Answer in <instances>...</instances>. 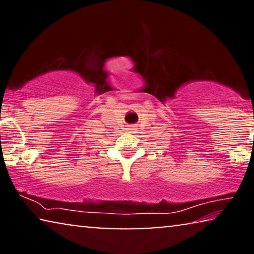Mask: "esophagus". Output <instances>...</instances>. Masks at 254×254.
<instances>
[{
	"label": "esophagus",
	"mask_w": 254,
	"mask_h": 254,
	"mask_svg": "<svg viewBox=\"0 0 254 254\" xmlns=\"http://www.w3.org/2000/svg\"><path fill=\"white\" fill-rule=\"evenodd\" d=\"M130 129H134V128H130Z\"/></svg>",
	"instance_id": "1"
}]
</instances>
